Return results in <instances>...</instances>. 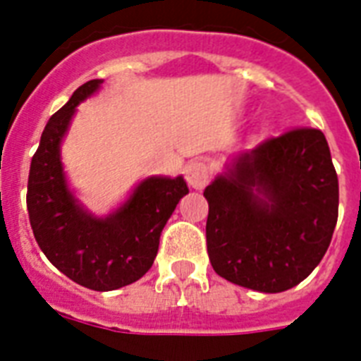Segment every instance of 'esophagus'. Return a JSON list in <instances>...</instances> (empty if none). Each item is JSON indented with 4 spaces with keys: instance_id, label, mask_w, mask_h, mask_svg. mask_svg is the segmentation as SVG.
<instances>
[{
    "instance_id": "obj_1",
    "label": "esophagus",
    "mask_w": 361,
    "mask_h": 361,
    "mask_svg": "<svg viewBox=\"0 0 361 361\" xmlns=\"http://www.w3.org/2000/svg\"><path fill=\"white\" fill-rule=\"evenodd\" d=\"M185 180L192 189H204L209 181L208 164L202 161H191L185 166Z\"/></svg>"
}]
</instances>
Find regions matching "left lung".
Wrapping results in <instances>:
<instances>
[{
    "label": "left lung",
    "mask_w": 361,
    "mask_h": 361,
    "mask_svg": "<svg viewBox=\"0 0 361 361\" xmlns=\"http://www.w3.org/2000/svg\"><path fill=\"white\" fill-rule=\"evenodd\" d=\"M215 274L257 292L288 290L330 247L339 183L326 136L294 129L228 161L206 189Z\"/></svg>",
    "instance_id": "left-lung-1"
}]
</instances>
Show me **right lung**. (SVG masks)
<instances>
[{
	"instance_id": "1",
	"label": "right lung",
	"mask_w": 361,
	"mask_h": 361,
	"mask_svg": "<svg viewBox=\"0 0 361 361\" xmlns=\"http://www.w3.org/2000/svg\"><path fill=\"white\" fill-rule=\"evenodd\" d=\"M101 84H82L48 120L31 159L27 214L41 251L61 274L86 288L106 292L135 283L152 268L161 232L189 189L181 176H149L104 217L78 202L63 172L61 142L76 106Z\"/></svg>"
}]
</instances>
